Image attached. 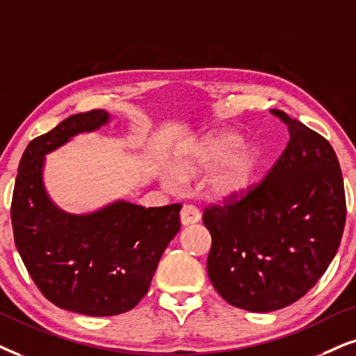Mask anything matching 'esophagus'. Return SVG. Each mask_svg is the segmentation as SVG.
I'll return each mask as SVG.
<instances>
[{
	"label": "esophagus",
	"mask_w": 356,
	"mask_h": 356,
	"mask_svg": "<svg viewBox=\"0 0 356 356\" xmlns=\"http://www.w3.org/2000/svg\"><path fill=\"white\" fill-rule=\"evenodd\" d=\"M200 220V211L197 207H193L191 204H186L181 210V222L182 225H192L197 223Z\"/></svg>",
	"instance_id": "esophagus-1"
}]
</instances>
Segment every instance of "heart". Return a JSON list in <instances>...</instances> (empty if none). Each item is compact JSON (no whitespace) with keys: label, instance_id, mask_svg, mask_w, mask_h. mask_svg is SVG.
<instances>
[{"label":"heart","instance_id":"heart-1","mask_svg":"<svg viewBox=\"0 0 356 356\" xmlns=\"http://www.w3.org/2000/svg\"><path fill=\"white\" fill-rule=\"evenodd\" d=\"M240 136L232 133L210 139L193 157H179L174 164L175 174L188 177L218 165L209 181V191L217 197L236 195L248 187L258 163L253 147L240 146Z\"/></svg>","mask_w":356,"mask_h":356}]
</instances>
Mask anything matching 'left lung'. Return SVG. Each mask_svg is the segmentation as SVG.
I'll list each match as a JSON object with an SVG mask.
<instances>
[{"label":"left lung","instance_id":"obj_1","mask_svg":"<svg viewBox=\"0 0 356 356\" xmlns=\"http://www.w3.org/2000/svg\"><path fill=\"white\" fill-rule=\"evenodd\" d=\"M286 149L258 184L204 210L211 235L207 271L228 304L282 309L316 286L340 246L343 177L330 143L281 110Z\"/></svg>","mask_w":356,"mask_h":356}]
</instances>
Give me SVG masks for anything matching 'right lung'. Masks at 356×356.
Here are the masks:
<instances>
[{"label": "right lung", "mask_w": 356, "mask_h": 356, "mask_svg": "<svg viewBox=\"0 0 356 356\" xmlns=\"http://www.w3.org/2000/svg\"><path fill=\"white\" fill-rule=\"evenodd\" d=\"M105 123V110H90L34 138L21 157L11 202L16 248L35 286L57 307L92 317L128 312L145 298L181 230L182 204L145 209L115 202L92 215H69L49 200L44 156Z\"/></svg>", "instance_id": "add662e5"}]
</instances>
